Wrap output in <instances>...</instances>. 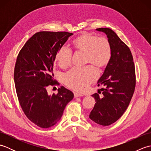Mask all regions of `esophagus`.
Returning <instances> with one entry per match:
<instances>
[{"label": "esophagus", "instance_id": "34e87169", "mask_svg": "<svg viewBox=\"0 0 151 151\" xmlns=\"http://www.w3.org/2000/svg\"><path fill=\"white\" fill-rule=\"evenodd\" d=\"M83 95L81 93H74V97H82Z\"/></svg>", "mask_w": 151, "mask_h": 151}]
</instances>
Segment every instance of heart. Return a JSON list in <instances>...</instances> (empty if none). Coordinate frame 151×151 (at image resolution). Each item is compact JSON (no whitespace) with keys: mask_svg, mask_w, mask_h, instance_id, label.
I'll list each match as a JSON object with an SVG mask.
<instances>
[{"mask_svg":"<svg viewBox=\"0 0 151 151\" xmlns=\"http://www.w3.org/2000/svg\"><path fill=\"white\" fill-rule=\"evenodd\" d=\"M72 47L75 52L84 53V63L90 65L98 70L106 68L111 58L110 43L104 37L84 32L72 41ZM71 52L65 47L58 51L56 62L63 69L68 67L71 61ZM97 73L92 67L84 69H73L64 76V82L69 88L77 91H84L97 78Z\"/></svg>","mask_w":151,"mask_h":151,"instance_id":"1","label":"heart"}]
</instances>
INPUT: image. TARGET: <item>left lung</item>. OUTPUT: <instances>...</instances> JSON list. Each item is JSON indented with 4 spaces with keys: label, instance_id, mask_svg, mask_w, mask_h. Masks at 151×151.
I'll return each mask as SVG.
<instances>
[{
    "label": "left lung",
    "instance_id": "8db88e82",
    "mask_svg": "<svg viewBox=\"0 0 151 151\" xmlns=\"http://www.w3.org/2000/svg\"><path fill=\"white\" fill-rule=\"evenodd\" d=\"M111 48V58L98 81L102 95L93 94L95 104L89 118L102 126H108L119 119L129 105L136 86L135 67L130 49L110 28H100ZM98 90L99 93H101Z\"/></svg>",
    "mask_w": 151,
    "mask_h": 151
}]
</instances>
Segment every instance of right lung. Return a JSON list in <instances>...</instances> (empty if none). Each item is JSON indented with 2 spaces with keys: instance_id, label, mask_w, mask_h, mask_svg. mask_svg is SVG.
<instances>
[{
  "instance_id": "add662e5",
  "label": "right lung",
  "mask_w": 151,
  "mask_h": 151,
  "mask_svg": "<svg viewBox=\"0 0 151 151\" xmlns=\"http://www.w3.org/2000/svg\"><path fill=\"white\" fill-rule=\"evenodd\" d=\"M73 34L40 32L33 35L19 52L14 69V82L19 103L24 114L43 129L55 125L72 91L62 86L58 93L49 95L47 88L55 85L53 68L58 51Z\"/></svg>"
}]
</instances>
